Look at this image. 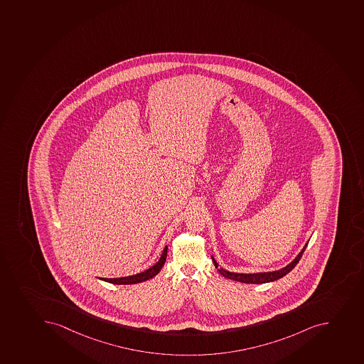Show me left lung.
Masks as SVG:
<instances>
[{"instance_id":"obj_1","label":"left lung","mask_w":364,"mask_h":364,"mask_svg":"<svg viewBox=\"0 0 364 364\" xmlns=\"http://www.w3.org/2000/svg\"><path fill=\"white\" fill-rule=\"evenodd\" d=\"M306 245H308V243L303 247L302 250H301L299 255L296 256L294 261L290 262L284 268L279 269V270H275V272H254V274H238V272H228L225 269L218 267V262L215 261V258L213 256H211V258H213V262H214L215 268L218 269V272L222 276L227 277V279H234V281H238V282L248 283V284H262V283L274 282L276 279H282L283 276H286L288 272H291L292 269L295 268L296 264L299 263V259L302 257Z\"/></svg>"}]
</instances>
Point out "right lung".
<instances>
[{
    "label": "right lung",
    "mask_w": 364,
    "mask_h": 364,
    "mask_svg": "<svg viewBox=\"0 0 364 364\" xmlns=\"http://www.w3.org/2000/svg\"><path fill=\"white\" fill-rule=\"evenodd\" d=\"M168 247L166 245L161 255L160 259L149 269H146L144 272H139L136 275L126 276V277H119V279H100L106 282L112 283V284H135V283L144 282L148 279H153L154 276H156L161 272V269L164 265L166 258H167Z\"/></svg>",
    "instance_id": "obj_1"
}]
</instances>
